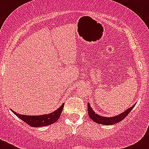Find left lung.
<instances>
[{"instance_id":"obj_1","label":"left lung","mask_w":149,"mask_h":149,"mask_svg":"<svg viewBox=\"0 0 149 149\" xmlns=\"http://www.w3.org/2000/svg\"><path fill=\"white\" fill-rule=\"evenodd\" d=\"M135 107V104L133 107H130L127 109V110L125 111L122 114H120L119 115H116L112 118H105V117L100 116V115H97L95 112L93 111L92 108L90 107L89 104H88V116L90 117L91 120L95 123H99V124H102V125H110L116 124V123H119L124 120L125 117L130 113V111L133 109V108Z\"/></svg>"}]
</instances>
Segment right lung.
<instances>
[{
  "label": "right lung",
  "mask_w": 149,
  "mask_h": 149,
  "mask_svg": "<svg viewBox=\"0 0 149 149\" xmlns=\"http://www.w3.org/2000/svg\"><path fill=\"white\" fill-rule=\"evenodd\" d=\"M64 104H63L56 111L52 112L48 115H39V116H29V115H20L16 113V112L12 110V112L18 117L22 120L26 124L29 125L31 127H43V126L49 125L53 124L55 122L58 121L59 119L63 109Z\"/></svg>",
  "instance_id": "1"
}]
</instances>
